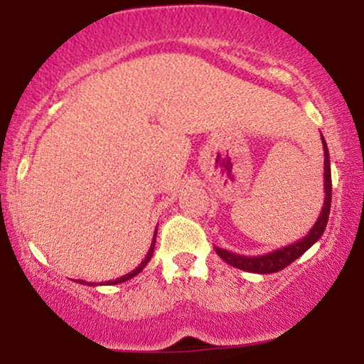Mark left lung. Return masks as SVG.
<instances>
[{"label":"left lung","instance_id":"obj_1","mask_svg":"<svg viewBox=\"0 0 364 364\" xmlns=\"http://www.w3.org/2000/svg\"><path fill=\"white\" fill-rule=\"evenodd\" d=\"M320 139H321V145H323V156H325V161H323L325 198H323V207H321L318 219H316V223L313 224L310 232H308L304 237H301V240L294 241L292 245L282 246V248L275 250V252L260 255V257H245V255H237V253L228 252V250L224 248H219V246H214L217 255H219L224 262H228L229 265L236 267V269L245 270V272L274 274V272H279V270L286 269L287 265H291L296 258L301 257L308 248H311V246L320 240L321 235H323L325 228H327L328 214H330V202H332V174H330L328 149H327V141H325L323 135H321Z\"/></svg>","mask_w":364,"mask_h":364}]
</instances>
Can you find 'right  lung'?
Instances as JSON below:
<instances>
[{
    "label": "right lung",
    "instance_id": "add662e5",
    "mask_svg": "<svg viewBox=\"0 0 364 364\" xmlns=\"http://www.w3.org/2000/svg\"><path fill=\"white\" fill-rule=\"evenodd\" d=\"M156 236H157V229L156 231H154V237H152V243H150V248H149V253H147V257L144 258V260H141V263L139 267H136L135 270H132V272H128V274H124L123 277H118V279H114V281H107L106 282V286H112V284H121V282H127V281H129V279L132 277H135V275H139L141 270L145 269V265H147V263L150 262V258H152V255H154V248H156ZM77 282H80V284H85V286H102V284H95V282H87V281H82V279H78Z\"/></svg>",
    "mask_w": 364,
    "mask_h": 364
}]
</instances>
